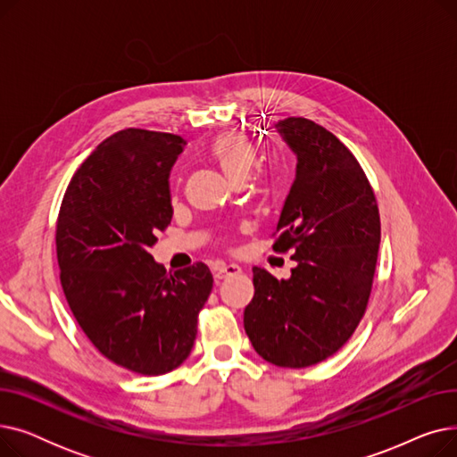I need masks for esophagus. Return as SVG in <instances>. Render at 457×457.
I'll return each mask as SVG.
<instances>
[{
  "label": "esophagus",
  "mask_w": 457,
  "mask_h": 457,
  "mask_svg": "<svg viewBox=\"0 0 457 457\" xmlns=\"http://www.w3.org/2000/svg\"><path fill=\"white\" fill-rule=\"evenodd\" d=\"M212 274H214V279H224L226 276L241 274V267H237V265H226V262H219V265H214Z\"/></svg>",
  "instance_id": "esophagus-1"
}]
</instances>
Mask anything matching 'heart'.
Returning <instances> with one entry per match:
<instances>
[{"label":"heart","instance_id":"b5f03b06","mask_svg":"<svg viewBox=\"0 0 457 457\" xmlns=\"http://www.w3.org/2000/svg\"><path fill=\"white\" fill-rule=\"evenodd\" d=\"M205 154L231 181L248 178L252 168L257 164L255 146L245 135L237 131L216 135L207 144Z\"/></svg>","mask_w":457,"mask_h":457}]
</instances>
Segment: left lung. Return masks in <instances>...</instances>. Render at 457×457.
Wrapping results in <instances>:
<instances>
[{
  "instance_id": "left-lung-1",
  "label": "left lung",
  "mask_w": 457,
  "mask_h": 457,
  "mask_svg": "<svg viewBox=\"0 0 457 457\" xmlns=\"http://www.w3.org/2000/svg\"><path fill=\"white\" fill-rule=\"evenodd\" d=\"M278 131L298 164L272 248L291 250L296 267L289 279L252 269L245 329L265 361L305 369L339 352L361 322L381 224L367 174L337 137L307 118H285Z\"/></svg>"
}]
</instances>
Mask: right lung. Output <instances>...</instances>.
<instances>
[{"label": "right lung", "instance_id": "right-lung-1", "mask_svg": "<svg viewBox=\"0 0 457 457\" xmlns=\"http://www.w3.org/2000/svg\"><path fill=\"white\" fill-rule=\"evenodd\" d=\"M187 140L128 128L71 176L55 226L66 302L114 365L142 376L178 369L196 341L212 274L195 262L168 276L150 248L172 220L168 174Z\"/></svg>", "mask_w": 457, "mask_h": 457}]
</instances>
